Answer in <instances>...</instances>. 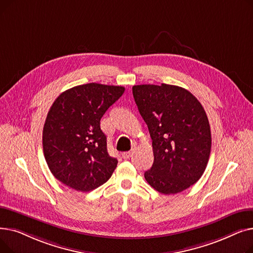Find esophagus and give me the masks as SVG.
Masks as SVG:
<instances>
[{"instance_id": "34e87169", "label": "esophagus", "mask_w": 253, "mask_h": 253, "mask_svg": "<svg viewBox=\"0 0 253 253\" xmlns=\"http://www.w3.org/2000/svg\"><path fill=\"white\" fill-rule=\"evenodd\" d=\"M131 156H132V153H131V152H125V153H123V155H122L123 159H125V160H127V159H129Z\"/></svg>"}]
</instances>
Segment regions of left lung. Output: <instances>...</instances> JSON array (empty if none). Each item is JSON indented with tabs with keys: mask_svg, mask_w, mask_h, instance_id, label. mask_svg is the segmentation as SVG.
Instances as JSON below:
<instances>
[{
	"mask_svg": "<svg viewBox=\"0 0 253 253\" xmlns=\"http://www.w3.org/2000/svg\"><path fill=\"white\" fill-rule=\"evenodd\" d=\"M132 93L153 140L154 163L145 180L164 195L187 190L204 173L211 151L202 104L174 85H135Z\"/></svg>",
	"mask_w": 253,
	"mask_h": 253,
	"instance_id": "1",
	"label": "left lung"
}]
</instances>
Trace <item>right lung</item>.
Returning a JSON list of instances; mask_svg holds the SVG:
<instances>
[{
    "instance_id": "obj_1",
    "label": "right lung",
    "mask_w": 253,
    "mask_h": 253,
    "mask_svg": "<svg viewBox=\"0 0 253 253\" xmlns=\"http://www.w3.org/2000/svg\"><path fill=\"white\" fill-rule=\"evenodd\" d=\"M125 91L97 83L62 92L43 128V151L52 174L68 187L90 192L109 180L118 161L108 153L100 119Z\"/></svg>"
}]
</instances>
